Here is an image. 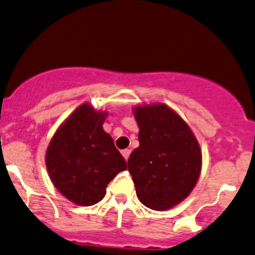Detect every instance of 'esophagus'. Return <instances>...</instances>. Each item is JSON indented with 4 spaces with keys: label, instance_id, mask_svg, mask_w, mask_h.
<instances>
[{
    "label": "esophagus",
    "instance_id": "1",
    "mask_svg": "<svg viewBox=\"0 0 255 255\" xmlns=\"http://www.w3.org/2000/svg\"><path fill=\"white\" fill-rule=\"evenodd\" d=\"M129 154H130V150L129 149L122 150V155H123V157H125L126 160H128V158H129Z\"/></svg>",
    "mask_w": 255,
    "mask_h": 255
}]
</instances>
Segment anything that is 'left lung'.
Wrapping results in <instances>:
<instances>
[{
    "mask_svg": "<svg viewBox=\"0 0 255 255\" xmlns=\"http://www.w3.org/2000/svg\"><path fill=\"white\" fill-rule=\"evenodd\" d=\"M139 147L128 159V170L140 203L167 211L184 201L202 170V150L189 126L164 103L135 106Z\"/></svg>",
    "mask_w": 255,
    "mask_h": 255,
    "instance_id": "obj_1",
    "label": "left lung"
}]
</instances>
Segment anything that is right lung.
Wrapping results in <instances>:
<instances>
[{
    "instance_id": "1",
    "label": "right lung",
    "mask_w": 255,
    "mask_h": 255,
    "mask_svg": "<svg viewBox=\"0 0 255 255\" xmlns=\"http://www.w3.org/2000/svg\"><path fill=\"white\" fill-rule=\"evenodd\" d=\"M108 113L83 103L65 120L46 150V167L59 193L77 206H93L108 183L127 169L112 137L103 129Z\"/></svg>"
}]
</instances>
